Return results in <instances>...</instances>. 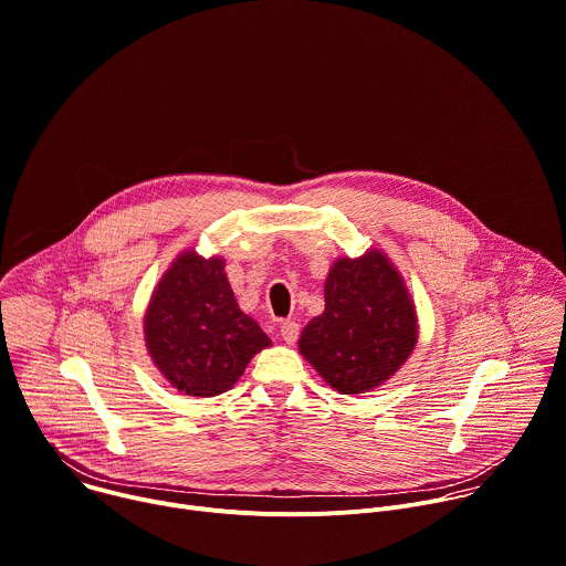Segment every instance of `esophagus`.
I'll use <instances>...</instances> for the list:
<instances>
[{
    "instance_id": "1",
    "label": "esophagus",
    "mask_w": 566,
    "mask_h": 566,
    "mask_svg": "<svg viewBox=\"0 0 566 566\" xmlns=\"http://www.w3.org/2000/svg\"><path fill=\"white\" fill-rule=\"evenodd\" d=\"M298 332H301V327H298L296 321H283L281 323V336L287 345H292L298 338Z\"/></svg>"
}]
</instances>
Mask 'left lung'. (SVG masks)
Returning <instances> with one entry per match:
<instances>
[{
  "label": "left lung",
  "mask_w": 566,
  "mask_h": 566,
  "mask_svg": "<svg viewBox=\"0 0 566 566\" xmlns=\"http://www.w3.org/2000/svg\"><path fill=\"white\" fill-rule=\"evenodd\" d=\"M418 343V314L389 256L369 248L338 256L325 279V310L301 332L298 352L338 394L385 385Z\"/></svg>",
  "instance_id": "1"
}]
</instances>
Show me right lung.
Listing matches in <instances>:
<instances>
[{
    "label": "right lung",
    "instance_id": "add662e5",
    "mask_svg": "<svg viewBox=\"0 0 566 566\" xmlns=\"http://www.w3.org/2000/svg\"><path fill=\"white\" fill-rule=\"evenodd\" d=\"M146 349L161 376L181 394L219 396L248 363L272 345L259 323L241 312L226 259L184 250L155 285L144 314Z\"/></svg>",
    "mask_w": 566,
    "mask_h": 566
}]
</instances>
